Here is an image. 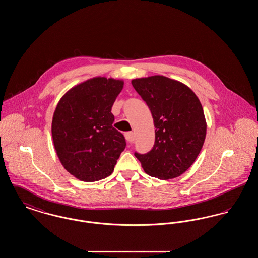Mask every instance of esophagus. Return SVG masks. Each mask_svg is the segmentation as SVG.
<instances>
[{
  "label": "esophagus",
  "instance_id": "1",
  "mask_svg": "<svg viewBox=\"0 0 258 258\" xmlns=\"http://www.w3.org/2000/svg\"><path fill=\"white\" fill-rule=\"evenodd\" d=\"M124 137H125L127 142L132 143L134 141V138H135V134L133 132H127V133L124 134Z\"/></svg>",
  "mask_w": 258,
  "mask_h": 258
}]
</instances>
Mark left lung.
I'll use <instances>...</instances> for the list:
<instances>
[{
	"label": "left lung",
	"instance_id": "1",
	"mask_svg": "<svg viewBox=\"0 0 258 258\" xmlns=\"http://www.w3.org/2000/svg\"><path fill=\"white\" fill-rule=\"evenodd\" d=\"M132 84L147 103L156 127L153 149L135 157L152 177H179L197 160L205 140L207 124L199 99L182 82L162 75L136 78Z\"/></svg>",
	"mask_w": 258,
	"mask_h": 258
}]
</instances>
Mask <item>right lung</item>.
<instances>
[{
  "mask_svg": "<svg viewBox=\"0 0 258 258\" xmlns=\"http://www.w3.org/2000/svg\"><path fill=\"white\" fill-rule=\"evenodd\" d=\"M123 87V80L94 77L73 87L57 104L51 130L54 147L64 169L78 180L108 177L125 148L111 113Z\"/></svg>",
  "mask_w": 258,
  "mask_h": 258,
  "instance_id": "1",
  "label": "right lung"
}]
</instances>
